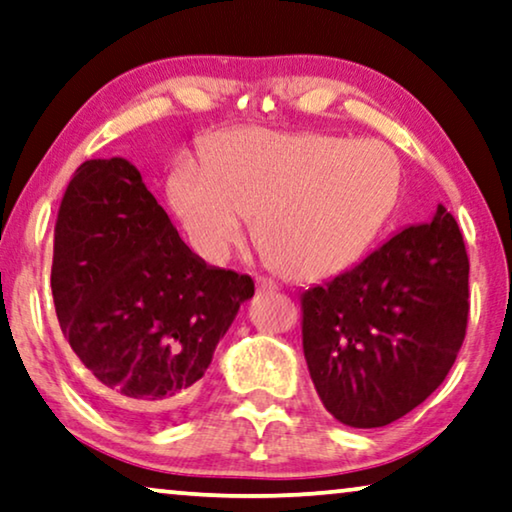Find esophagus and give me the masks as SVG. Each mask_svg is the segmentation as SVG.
I'll list each match as a JSON object with an SVG mask.
<instances>
[{"instance_id": "esophagus-1", "label": "esophagus", "mask_w": 512, "mask_h": 512, "mask_svg": "<svg viewBox=\"0 0 512 512\" xmlns=\"http://www.w3.org/2000/svg\"><path fill=\"white\" fill-rule=\"evenodd\" d=\"M276 289H278V285L271 278H259L257 280V292L269 294V292H276Z\"/></svg>"}]
</instances>
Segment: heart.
I'll return each mask as SVG.
<instances>
[{
	"mask_svg": "<svg viewBox=\"0 0 512 512\" xmlns=\"http://www.w3.org/2000/svg\"><path fill=\"white\" fill-rule=\"evenodd\" d=\"M402 186L398 158L375 140L241 128L204 163L183 158L167 195L190 246L211 264L253 236L276 269L296 280L352 269L391 218Z\"/></svg>",
	"mask_w": 512,
	"mask_h": 512,
	"instance_id": "b5f03b06",
	"label": "heart"
}]
</instances>
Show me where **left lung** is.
I'll return each instance as SVG.
<instances>
[{
    "instance_id": "1",
    "label": "left lung",
    "mask_w": 512,
    "mask_h": 512,
    "mask_svg": "<svg viewBox=\"0 0 512 512\" xmlns=\"http://www.w3.org/2000/svg\"><path fill=\"white\" fill-rule=\"evenodd\" d=\"M303 354L329 414L349 427L398 421L437 391L469 317V257L439 204L361 264L305 289Z\"/></svg>"
}]
</instances>
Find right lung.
<instances>
[{
  "mask_svg": "<svg viewBox=\"0 0 512 512\" xmlns=\"http://www.w3.org/2000/svg\"><path fill=\"white\" fill-rule=\"evenodd\" d=\"M52 299L68 345L119 416L170 421L211 365L250 276L195 255L126 158L78 167L61 200Z\"/></svg>",
  "mask_w": 512,
  "mask_h": 512,
  "instance_id": "right-lung-1",
  "label": "right lung"
}]
</instances>
